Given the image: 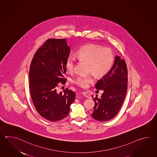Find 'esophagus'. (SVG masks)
Returning a JSON list of instances; mask_svg holds the SVG:
<instances>
[{"label":"esophagus","mask_w":157,"mask_h":157,"mask_svg":"<svg viewBox=\"0 0 157 157\" xmlns=\"http://www.w3.org/2000/svg\"><path fill=\"white\" fill-rule=\"evenodd\" d=\"M82 94L83 95L84 97H86L87 98H91V96H90V94L88 93H87V92L83 91V92L82 93Z\"/></svg>","instance_id":"esophagus-1"}]
</instances>
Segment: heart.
Instances as JSON below:
<instances>
[{
    "label": "heart",
    "mask_w": 157,
    "mask_h": 157,
    "mask_svg": "<svg viewBox=\"0 0 157 157\" xmlns=\"http://www.w3.org/2000/svg\"><path fill=\"white\" fill-rule=\"evenodd\" d=\"M77 59L89 62V71L97 77H102L110 71L113 63L114 55L109 48L94 44H87L80 48L75 54ZM76 58L70 54L67 57L66 67L68 72L74 73ZM94 81L93 75H79L74 79V83L81 88H86Z\"/></svg>",
    "instance_id": "obj_1"
}]
</instances>
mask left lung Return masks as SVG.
<instances>
[{
  "instance_id": "left-lung-1",
  "label": "left lung",
  "mask_w": 157,
  "mask_h": 157,
  "mask_svg": "<svg viewBox=\"0 0 157 157\" xmlns=\"http://www.w3.org/2000/svg\"><path fill=\"white\" fill-rule=\"evenodd\" d=\"M127 65L124 59L116 56L113 66L109 72L99 80L97 90H102L100 98H93L95 101L91 117L101 122L108 121L115 117L124 103L127 93L128 81Z\"/></svg>"
}]
</instances>
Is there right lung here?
<instances>
[{"instance_id": "add662e5", "label": "right lung", "mask_w": 157, "mask_h": 157, "mask_svg": "<svg viewBox=\"0 0 157 157\" xmlns=\"http://www.w3.org/2000/svg\"><path fill=\"white\" fill-rule=\"evenodd\" d=\"M70 53L66 39H49L34 54L29 71V87L33 105L41 117L51 122L67 117L75 99L68 89L58 93L59 83L67 79L66 62Z\"/></svg>"}]
</instances>
